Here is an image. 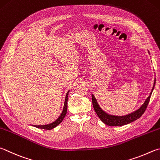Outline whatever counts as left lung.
Returning <instances> with one entry per match:
<instances>
[{"mask_svg":"<svg viewBox=\"0 0 160 160\" xmlns=\"http://www.w3.org/2000/svg\"><path fill=\"white\" fill-rule=\"evenodd\" d=\"M155 81L156 80L155 78L152 91L150 92V95L148 96V97L146 98V100L145 101V102L143 103V105H142L138 109L135 110V111H133V112H131L129 114L126 115H122V116L113 115H110L108 113L106 112L103 110L101 109L100 106L98 105V103L97 102V99H96L94 96L92 94V104L96 113H97L98 117L100 118V120L102 121L104 124H106L108 126H122L136 120L137 119L141 117V115L143 114L148 105L151 94H152L154 88H155Z\"/></svg>","mask_w":160,"mask_h":160,"instance_id":"obj_1","label":"left lung"}]
</instances>
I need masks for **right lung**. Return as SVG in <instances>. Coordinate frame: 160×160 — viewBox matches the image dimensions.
Listing matches in <instances>:
<instances>
[{"label": "right lung", "instance_id": "obj_1", "mask_svg": "<svg viewBox=\"0 0 160 160\" xmlns=\"http://www.w3.org/2000/svg\"><path fill=\"white\" fill-rule=\"evenodd\" d=\"M68 93H69V91H68V92L66 93L65 101H64V105H63V108L62 112V113H61V115H59V117L56 120L53 122H52L50 124H44V125H33V126L35 127H37V128H39V129L50 130V129H54V127H56L57 126L59 125V124L63 121V118H65L66 112H67V106H68L67 103H68Z\"/></svg>", "mask_w": 160, "mask_h": 160}]
</instances>
